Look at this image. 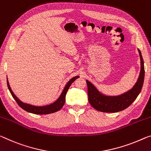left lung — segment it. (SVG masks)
Listing matches in <instances>:
<instances>
[{"label":"left lung","mask_w":151,"mask_h":151,"mask_svg":"<svg viewBox=\"0 0 151 151\" xmlns=\"http://www.w3.org/2000/svg\"><path fill=\"white\" fill-rule=\"evenodd\" d=\"M138 52L141 64L140 75L132 88L124 94L118 96H106L101 94L89 81H86L88 88V99L91 106L99 111L114 113L122 111L132 104L141 91L145 78L144 62L140 50H138Z\"/></svg>","instance_id":"1"}]
</instances>
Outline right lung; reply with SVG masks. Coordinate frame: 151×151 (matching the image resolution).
Segmentation results:
<instances>
[{
    "mask_svg": "<svg viewBox=\"0 0 151 151\" xmlns=\"http://www.w3.org/2000/svg\"><path fill=\"white\" fill-rule=\"evenodd\" d=\"M77 78H78V76H75V77L72 78L67 83V84L66 85L65 87H64L63 93H61L60 96L58 99L54 103H53V104L45 106H32V105L24 104L22 101H21L20 100L15 96V95L14 94L13 92L12 91L10 85H9V83L8 82V80H7V86H8V88L9 91H10V93L12 95V96H13L16 102L17 103V104L21 107V108L28 112H30V113L35 114H48L58 111V110L60 109L62 107H63L64 103H65V97L66 93L68 91V88L70 87L72 83H73Z\"/></svg>",
    "mask_w": 151,
    "mask_h": 151,
    "instance_id": "right-lung-1",
    "label": "right lung"
}]
</instances>
